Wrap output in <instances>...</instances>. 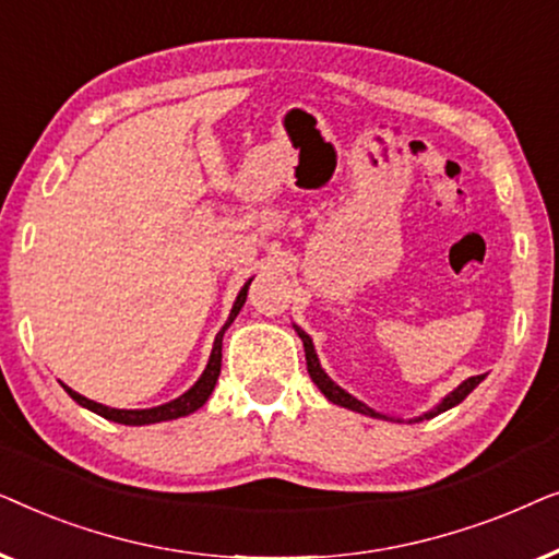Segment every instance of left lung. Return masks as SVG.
Here are the masks:
<instances>
[{
    "label": "left lung",
    "mask_w": 559,
    "mask_h": 559,
    "mask_svg": "<svg viewBox=\"0 0 559 559\" xmlns=\"http://www.w3.org/2000/svg\"><path fill=\"white\" fill-rule=\"evenodd\" d=\"M295 331H297V335H300L302 338V346H305V361H308V373H310V379L316 381L318 384V389L320 392H323L328 400H331L333 404H341V407H346V409H354V412H361V415H369V417H377V419H392V417H386V415H381V412H377V409H371V407H366L364 402H358L356 396H350L346 389H341L338 384H335V381L328 377V373L323 371V366H320V361H318V354H316V346H312V341H310V335L305 333V331H300V328L295 325ZM486 379V373H478V377H471V379H465L461 386L457 389H453V392H450L445 400H442L438 407H432L430 412H425L423 417H417L415 423H419V419H430V417H435V415H440V412H445V409H450V407H455V404H461L465 396H468L473 389H476L480 381Z\"/></svg>",
    "instance_id": "left-lung-1"
}]
</instances>
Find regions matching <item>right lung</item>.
<instances>
[{"instance_id": "obj_1", "label": "right lung", "mask_w": 559, "mask_h": 559, "mask_svg": "<svg viewBox=\"0 0 559 559\" xmlns=\"http://www.w3.org/2000/svg\"><path fill=\"white\" fill-rule=\"evenodd\" d=\"M251 285V280L247 285L241 287V293L236 295V302L231 312H228V320L221 328L216 341H213V350H211V358L209 364H205V371L201 373V379L195 381L193 386L188 389L186 394H180L178 400L173 402H165L159 404V407H150V409H114V407H106V404H98L94 400H86V396L73 392L71 386L63 389L68 394H71L73 402H79L81 407H86L91 412H96V415H102L104 419H111V423H119V425H155V423H165V419H178V417H186L190 412L201 409L205 402H209V396L213 392V386H216L218 381V373H221V346H224V333L228 331V325L234 323V318L239 316V310L243 308V302H247V289Z\"/></svg>"}]
</instances>
